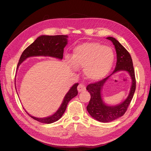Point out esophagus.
Masks as SVG:
<instances>
[{
    "label": "esophagus",
    "mask_w": 151,
    "mask_h": 151,
    "mask_svg": "<svg viewBox=\"0 0 151 151\" xmlns=\"http://www.w3.org/2000/svg\"><path fill=\"white\" fill-rule=\"evenodd\" d=\"M77 90L79 93L83 92V91H86V86L83 84H79L78 87H77Z\"/></svg>",
    "instance_id": "34e87169"
}]
</instances>
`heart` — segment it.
Wrapping results in <instances>:
<instances>
[{"label": "heart", "instance_id": "heart-1", "mask_svg": "<svg viewBox=\"0 0 151 151\" xmlns=\"http://www.w3.org/2000/svg\"><path fill=\"white\" fill-rule=\"evenodd\" d=\"M71 67H83L88 79L93 81L103 79L110 71L114 62L112 50L98 43H84L77 46L72 57H66Z\"/></svg>", "mask_w": 151, "mask_h": 151}]
</instances>
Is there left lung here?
Wrapping results in <instances>:
<instances>
[{
	"label": "left lung",
	"mask_w": 151,
	"mask_h": 151,
	"mask_svg": "<svg viewBox=\"0 0 151 151\" xmlns=\"http://www.w3.org/2000/svg\"><path fill=\"white\" fill-rule=\"evenodd\" d=\"M106 38L113 42L116 52V64L111 74L120 71H127L131 77L132 84L127 98L124 102L116 106H108L103 102L101 98V90L104 83L110 76L96 83L89 84L87 86L86 89L91 94V99L87 106V110L94 119L103 123L113 121L124 115L133 98L136 88L135 71L129 52L115 38L113 37Z\"/></svg>",
	"instance_id": "8db88e82"
}]
</instances>
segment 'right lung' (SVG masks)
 <instances>
[{"label": "right lung", "mask_w": 151, "mask_h": 151, "mask_svg": "<svg viewBox=\"0 0 151 151\" xmlns=\"http://www.w3.org/2000/svg\"><path fill=\"white\" fill-rule=\"evenodd\" d=\"M67 35H55V36H41L35 42L27 47L22 52L18 62L17 67L24 60L29 57L33 56H50L62 59L63 48L67 44ZM16 82V81H15ZM16 84V83H15ZM78 83L75 84L66 94L60 107L53 115L45 118H36L28 115L34 120L41 123H52L60 119L64 113L67 104L70 100L77 95L78 91L77 87ZM16 86V85H15Z\"/></svg>", "instance_id": "1"}]
</instances>
